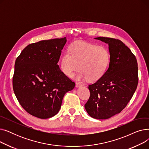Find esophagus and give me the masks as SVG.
<instances>
[{
  "instance_id": "esophagus-1",
  "label": "esophagus",
  "mask_w": 149,
  "mask_h": 149,
  "mask_svg": "<svg viewBox=\"0 0 149 149\" xmlns=\"http://www.w3.org/2000/svg\"><path fill=\"white\" fill-rule=\"evenodd\" d=\"M75 86H76V87H77V88H79V87H80V86H81V84L80 83L76 82V83H75Z\"/></svg>"
}]
</instances>
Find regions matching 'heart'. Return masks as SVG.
I'll use <instances>...</instances> for the list:
<instances>
[{
  "label": "heart",
  "instance_id": "1",
  "mask_svg": "<svg viewBox=\"0 0 149 149\" xmlns=\"http://www.w3.org/2000/svg\"><path fill=\"white\" fill-rule=\"evenodd\" d=\"M111 61V54L105 46L75 42L70 45L60 59V69L68 77H72L79 68L77 78L97 81L106 74Z\"/></svg>",
  "mask_w": 149,
  "mask_h": 149
}]
</instances>
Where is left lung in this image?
Returning a JSON list of instances; mask_svg holds the SVG:
<instances>
[{"label": "left lung", "instance_id": "obj_1", "mask_svg": "<svg viewBox=\"0 0 149 149\" xmlns=\"http://www.w3.org/2000/svg\"><path fill=\"white\" fill-rule=\"evenodd\" d=\"M107 43L111 61L104 75L88 86L90 97L84 107L93 118L105 120L120 113L135 93L138 83V63L135 55L118 39L95 38Z\"/></svg>", "mask_w": 149, "mask_h": 149}]
</instances>
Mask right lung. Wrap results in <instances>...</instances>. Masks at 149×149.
I'll return each mask as SVG.
<instances>
[{
	"instance_id": "obj_1",
	"label": "right lung",
	"mask_w": 149,
	"mask_h": 149,
	"mask_svg": "<svg viewBox=\"0 0 149 149\" xmlns=\"http://www.w3.org/2000/svg\"><path fill=\"white\" fill-rule=\"evenodd\" d=\"M66 41L64 37L29 44L15 60V95L28 113L38 118L56 115L65 94L75 86L57 65Z\"/></svg>"
}]
</instances>
